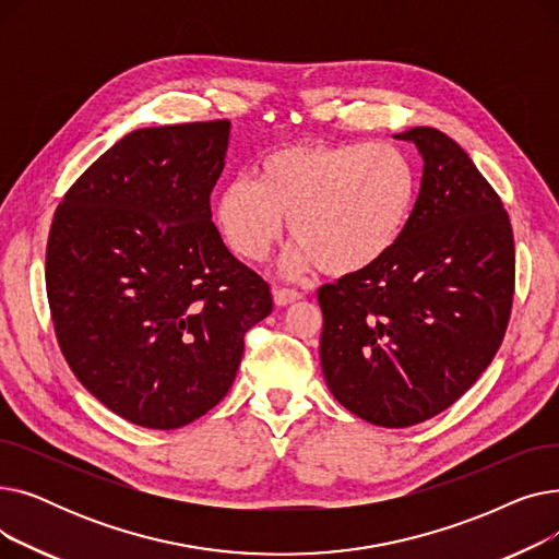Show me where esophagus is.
Masks as SVG:
<instances>
[{
  "instance_id": "esophagus-1",
  "label": "esophagus",
  "mask_w": 559,
  "mask_h": 559,
  "mask_svg": "<svg viewBox=\"0 0 559 559\" xmlns=\"http://www.w3.org/2000/svg\"><path fill=\"white\" fill-rule=\"evenodd\" d=\"M272 295H274V304L281 306V308H285L289 304H297L301 299L297 289H287V287H274Z\"/></svg>"
}]
</instances>
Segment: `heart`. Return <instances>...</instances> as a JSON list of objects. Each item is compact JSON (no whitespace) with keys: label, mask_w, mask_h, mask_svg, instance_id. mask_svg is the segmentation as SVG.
<instances>
[{"label":"heart","mask_w":559,"mask_h":559,"mask_svg":"<svg viewBox=\"0 0 559 559\" xmlns=\"http://www.w3.org/2000/svg\"><path fill=\"white\" fill-rule=\"evenodd\" d=\"M417 199L419 169L396 144L301 142L264 154L255 181H228L215 222L235 255L262 262L289 217L299 242L285 255L287 274L321 264L329 276H356L399 247Z\"/></svg>","instance_id":"heart-1"}]
</instances>
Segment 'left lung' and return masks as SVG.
<instances>
[{"label": "left lung", "instance_id": "left-lung-1", "mask_svg": "<svg viewBox=\"0 0 559 559\" xmlns=\"http://www.w3.org/2000/svg\"><path fill=\"white\" fill-rule=\"evenodd\" d=\"M424 158L417 209L373 270L319 287L321 371L356 417L407 428L444 413L493 360L514 295L501 199L447 133H396Z\"/></svg>", "mask_w": 559, "mask_h": 559}]
</instances>
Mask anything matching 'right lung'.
Returning a JSON list of instances; mask_svg holds the SVG:
<instances>
[{"mask_svg": "<svg viewBox=\"0 0 559 559\" xmlns=\"http://www.w3.org/2000/svg\"><path fill=\"white\" fill-rule=\"evenodd\" d=\"M230 122L138 129L56 209L47 299L79 383L122 419L192 424L230 390L270 285L211 222Z\"/></svg>", "mask_w": 559, "mask_h": 559, "instance_id": "right-lung-1", "label": "right lung"}]
</instances>
